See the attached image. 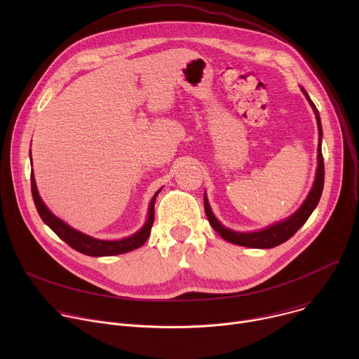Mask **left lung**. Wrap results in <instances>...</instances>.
<instances>
[{
	"mask_svg": "<svg viewBox=\"0 0 359 359\" xmlns=\"http://www.w3.org/2000/svg\"><path fill=\"white\" fill-rule=\"evenodd\" d=\"M302 93L305 95L306 100L310 102V105L316 114V119H317V125H318V136H320V143H318V166H317V173H316V180L313 184V189L310 191V194L306 196V198L304 200V203L301 204V208L288 219L276 223L273 226H269L263 230L259 231H250V233H240V231H234L230 230L227 227H224L213 215L209 200L206 197V193H204V212H206V216L209 219V223L212 224V227L222 236V238H224L229 243L237 244V245H244V247H250V248H271L276 247L284 241H287L290 237H292L298 229L309 220V217L311 216V213L314 212V209L317 208V204L321 198L323 194V189H324V159H323V151H321V139H323V126H321V119H320V114L318 109L316 108L314 102L310 99L309 93L304 88H301Z\"/></svg>",
	"mask_w": 359,
	"mask_h": 359,
	"instance_id": "1",
	"label": "left lung"
}]
</instances>
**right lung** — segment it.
I'll return each instance as SVG.
<instances>
[{"label":"right lung","instance_id":"1","mask_svg":"<svg viewBox=\"0 0 359 359\" xmlns=\"http://www.w3.org/2000/svg\"><path fill=\"white\" fill-rule=\"evenodd\" d=\"M31 191H32V198H34V203H35V208H36L38 215L41 216L42 222L50 230H53L60 238H62L68 245H71L74 250H76L82 254L92 255V257H105V255H118V254L129 252L132 250H136V248L142 247L146 243V240L150 236L153 220H155V200H156V196L159 194L161 190L156 191V194L153 196V198L149 204V212H147L149 215H147V220H146L144 226L139 231H136L135 234H132L129 237H125L122 240L93 238L90 236H86V234L72 229L65 222L58 219L55 215L50 213L48 210V208L43 204V201L41 200L39 194H38L32 172H31Z\"/></svg>","mask_w":359,"mask_h":359}]
</instances>
